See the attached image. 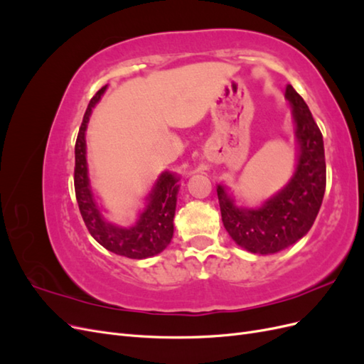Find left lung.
<instances>
[{"instance_id": "obj_1", "label": "left lung", "mask_w": 364, "mask_h": 364, "mask_svg": "<svg viewBox=\"0 0 364 364\" xmlns=\"http://www.w3.org/2000/svg\"><path fill=\"white\" fill-rule=\"evenodd\" d=\"M285 100L291 109L297 150L294 173L287 185L257 208L238 206L228 186L217 185L228 234L240 247L258 255L281 252L308 234L321 209L326 186L321 130L304 98L291 85L285 87Z\"/></svg>"}]
</instances>
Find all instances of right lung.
I'll use <instances>...</instances> for the list:
<instances>
[{"label":"right lung","mask_w":364,"mask_h":364,"mask_svg":"<svg viewBox=\"0 0 364 364\" xmlns=\"http://www.w3.org/2000/svg\"><path fill=\"white\" fill-rule=\"evenodd\" d=\"M103 86L87 105L82 126L75 141V168L74 188L77 203L80 208L83 222L94 237L109 252L117 255L144 259L155 257L170 245L174 232V213L178 202L181 176L171 171H162L151 190L146 196V205L138 213L136 222L132 226H118L105 217L102 205L92 191L90 168L86 161V129L94 106L106 92Z\"/></svg>","instance_id":"obj_1"}]
</instances>
